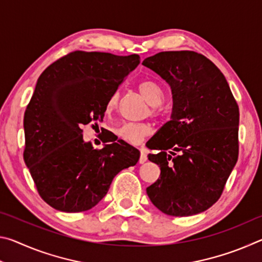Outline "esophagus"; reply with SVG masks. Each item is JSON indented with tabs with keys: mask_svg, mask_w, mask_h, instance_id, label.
<instances>
[{
	"mask_svg": "<svg viewBox=\"0 0 262 262\" xmlns=\"http://www.w3.org/2000/svg\"><path fill=\"white\" fill-rule=\"evenodd\" d=\"M147 159H148V157H147V154L145 152H143V151H141V155H140V164H143V163H145L147 162Z\"/></svg>",
	"mask_w": 262,
	"mask_h": 262,
	"instance_id": "34e87169",
	"label": "esophagus"
}]
</instances>
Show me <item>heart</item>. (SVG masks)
<instances>
[{
  "instance_id": "b5f03b06",
  "label": "heart",
  "mask_w": 262,
  "mask_h": 262,
  "mask_svg": "<svg viewBox=\"0 0 262 262\" xmlns=\"http://www.w3.org/2000/svg\"><path fill=\"white\" fill-rule=\"evenodd\" d=\"M139 90L144 97L148 103L157 107V106L162 105L164 101V90L162 86L152 81H142L139 84ZM119 103V92H114L111 95V97L106 103V112L111 113L112 111L117 108ZM151 132V128L147 123H130L125 122L117 128L118 136H120L122 140H125L128 143L137 144L143 140L144 136H147Z\"/></svg>"
}]
</instances>
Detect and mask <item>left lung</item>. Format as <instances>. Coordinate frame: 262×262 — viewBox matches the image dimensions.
Returning <instances> with one entry per match:
<instances>
[{"label": "left lung", "mask_w": 262, "mask_h": 262, "mask_svg": "<svg viewBox=\"0 0 262 262\" xmlns=\"http://www.w3.org/2000/svg\"><path fill=\"white\" fill-rule=\"evenodd\" d=\"M171 88L170 121L152 140L161 178L147 188L166 215L192 216L219 200L238 159L239 108L221 70L192 51L161 52L142 62Z\"/></svg>", "instance_id": "left-lung-1"}]
</instances>
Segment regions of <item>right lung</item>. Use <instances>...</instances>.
<instances>
[{"label": "right lung", "mask_w": 262, "mask_h": 262, "mask_svg": "<svg viewBox=\"0 0 262 262\" xmlns=\"http://www.w3.org/2000/svg\"><path fill=\"white\" fill-rule=\"evenodd\" d=\"M139 63L137 54L77 51L39 76L24 114V161L42 200L54 209H91L114 177L139 162L140 151L127 142L114 140L97 150L81 129L103 120L111 95Z\"/></svg>", "instance_id": "1"}]
</instances>
